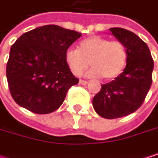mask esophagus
<instances>
[{"label":"esophagus","instance_id":"obj_1","mask_svg":"<svg viewBox=\"0 0 158 158\" xmlns=\"http://www.w3.org/2000/svg\"><path fill=\"white\" fill-rule=\"evenodd\" d=\"M79 84H81V85H86V84H88V81H87V80L80 79V80H79Z\"/></svg>","mask_w":158,"mask_h":158}]
</instances>
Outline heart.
<instances>
[{"instance_id": "b5f03b06", "label": "heart", "mask_w": 158, "mask_h": 158, "mask_svg": "<svg viewBox=\"0 0 158 158\" xmlns=\"http://www.w3.org/2000/svg\"><path fill=\"white\" fill-rule=\"evenodd\" d=\"M128 60L126 46L119 41L102 36H90L82 40L77 49H69L65 61L71 72L79 76L90 64L89 77L113 79L122 74Z\"/></svg>"}]
</instances>
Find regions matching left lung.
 Here are the masks:
<instances>
[{"instance_id": "8db88e82", "label": "left lung", "mask_w": 158, "mask_h": 158, "mask_svg": "<svg viewBox=\"0 0 158 158\" xmlns=\"http://www.w3.org/2000/svg\"><path fill=\"white\" fill-rule=\"evenodd\" d=\"M110 31L126 46L128 60L120 76L102 84L92 105L100 116L115 119L135 112L143 104L152 84L154 60L147 45L135 34L119 27Z\"/></svg>"}]
</instances>
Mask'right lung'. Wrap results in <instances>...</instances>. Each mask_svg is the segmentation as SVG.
I'll use <instances>...</instances> for the list:
<instances>
[{
    "label": "right lung",
    "instance_id": "right-lung-1",
    "mask_svg": "<svg viewBox=\"0 0 158 158\" xmlns=\"http://www.w3.org/2000/svg\"><path fill=\"white\" fill-rule=\"evenodd\" d=\"M81 33L58 25H44L22 35L10 50L6 77L16 103L32 112L47 114L63 103L77 79L65 54Z\"/></svg>",
    "mask_w": 158,
    "mask_h": 158
}]
</instances>
